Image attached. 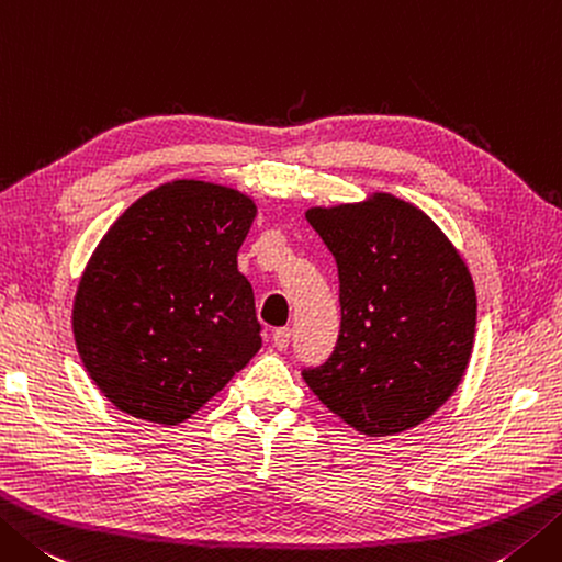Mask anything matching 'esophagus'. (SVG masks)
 <instances>
[{
  "mask_svg": "<svg viewBox=\"0 0 562 562\" xmlns=\"http://www.w3.org/2000/svg\"><path fill=\"white\" fill-rule=\"evenodd\" d=\"M290 336H292V331L288 326H282V328H274L272 331V346L278 348V350H284L290 346Z\"/></svg>",
  "mask_w": 562,
  "mask_h": 562,
  "instance_id": "esophagus-1",
  "label": "esophagus"
}]
</instances>
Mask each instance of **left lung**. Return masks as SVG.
<instances>
[{"label": "left lung", "mask_w": 562, "mask_h": 562, "mask_svg": "<svg viewBox=\"0 0 562 562\" xmlns=\"http://www.w3.org/2000/svg\"><path fill=\"white\" fill-rule=\"evenodd\" d=\"M306 222L336 258L340 334L304 380L362 436L409 431L468 370L477 326L468 262L431 216L390 192L310 206Z\"/></svg>", "instance_id": "1"}]
</instances>
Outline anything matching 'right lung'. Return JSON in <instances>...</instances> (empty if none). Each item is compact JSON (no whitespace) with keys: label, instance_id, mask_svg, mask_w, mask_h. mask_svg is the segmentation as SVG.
I'll return each mask as SVG.
<instances>
[{"label":"right lung","instance_id":"add662e5","mask_svg":"<svg viewBox=\"0 0 562 562\" xmlns=\"http://www.w3.org/2000/svg\"><path fill=\"white\" fill-rule=\"evenodd\" d=\"M256 214L236 187L184 178L109 226L77 284L72 336L116 409L178 426L258 353L256 300L238 270Z\"/></svg>","mask_w":562,"mask_h":562}]
</instances>
